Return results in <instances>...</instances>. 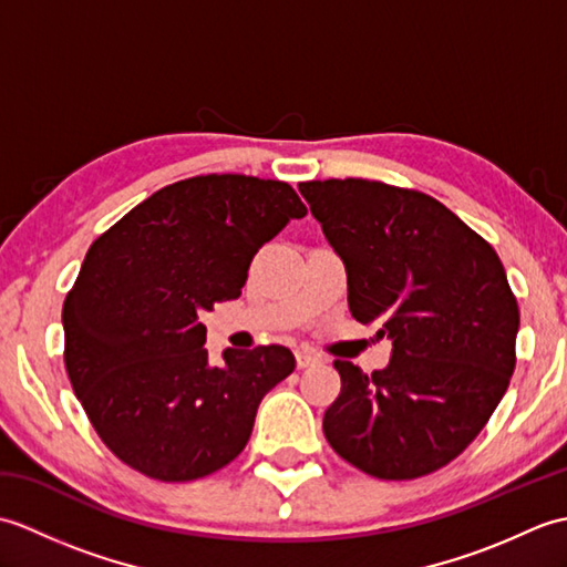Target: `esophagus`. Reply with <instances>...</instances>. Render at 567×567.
I'll list each match as a JSON object with an SVG mask.
<instances>
[{
	"instance_id": "1",
	"label": "esophagus",
	"mask_w": 567,
	"mask_h": 567,
	"mask_svg": "<svg viewBox=\"0 0 567 567\" xmlns=\"http://www.w3.org/2000/svg\"><path fill=\"white\" fill-rule=\"evenodd\" d=\"M295 360H297V368H309V365H317L319 363V358L307 353V351H297Z\"/></svg>"
}]
</instances>
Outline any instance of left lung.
Segmentation results:
<instances>
[{"instance_id":"obj_1","label":"left lung","mask_w":567,"mask_h":567,"mask_svg":"<svg viewBox=\"0 0 567 567\" xmlns=\"http://www.w3.org/2000/svg\"><path fill=\"white\" fill-rule=\"evenodd\" d=\"M348 277V309L392 339L365 375L336 360L341 394L323 433L380 480L449 465L485 429L514 372L519 307L485 238L441 202L372 179L299 183Z\"/></svg>"}]
</instances>
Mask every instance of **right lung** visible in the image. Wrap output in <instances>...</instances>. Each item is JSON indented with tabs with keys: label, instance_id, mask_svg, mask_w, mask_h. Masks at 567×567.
<instances>
[{
	"label": "right lung",
	"instance_id": "add662e5",
	"mask_svg": "<svg viewBox=\"0 0 567 567\" xmlns=\"http://www.w3.org/2000/svg\"><path fill=\"white\" fill-rule=\"evenodd\" d=\"M305 214L280 179L199 175L158 189L90 246L63 305L65 368L118 461L187 483L246 449L295 355L226 348L212 365L199 315L240 297L258 248Z\"/></svg>",
	"mask_w": 567,
	"mask_h": 567
}]
</instances>
